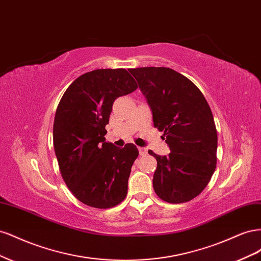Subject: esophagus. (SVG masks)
I'll use <instances>...</instances> for the list:
<instances>
[{"mask_svg": "<svg viewBox=\"0 0 261 261\" xmlns=\"http://www.w3.org/2000/svg\"><path fill=\"white\" fill-rule=\"evenodd\" d=\"M138 151H139L140 155H146L148 153V150L144 147H138Z\"/></svg>", "mask_w": 261, "mask_h": 261, "instance_id": "obj_1", "label": "esophagus"}]
</instances>
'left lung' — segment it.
I'll return each mask as SVG.
<instances>
[{
    "mask_svg": "<svg viewBox=\"0 0 261 261\" xmlns=\"http://www.w3.org/2000/svg\"><path fill=\"white\" fill-rule=\"evenodd\" d=\"M151 108L153 126L171 149L156 159L153 189L170 203L198 196L217 167L218 134L206 98L192 81L169 67L130 68Z\"/></svg>",
    "mask_w": 261,
    "mask_h": 261,
    "instance_id": "8db88e82",
    "label": "left lung"
}]
</instances>
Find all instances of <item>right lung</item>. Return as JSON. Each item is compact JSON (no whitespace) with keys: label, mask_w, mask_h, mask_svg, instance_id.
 Instances as JSON below:
<instances>
[{"label":"right lung","mask_w":261,"mask_h":261,"mask_svg":"<svg viewBox=\"0 0 261 261\" xmlns=\"http://www.w3.org/2000/svg\"><path fill=\"white\" fill-rule=\"evenodd\" d=\"M125 68L96 69L69 85L58 106L53 146L61 175L76 198L89 207L117 206L127 195L135 145L106 143L113 102L137 89Z\"/></svg>","instance_id":"1"}]
</instances>
